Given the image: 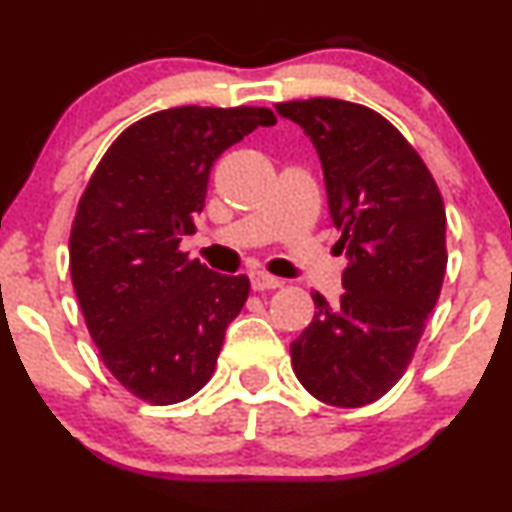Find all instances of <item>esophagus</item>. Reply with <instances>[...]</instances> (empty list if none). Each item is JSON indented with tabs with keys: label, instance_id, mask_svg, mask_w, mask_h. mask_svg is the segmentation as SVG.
<instances>
[{
	"label": "esophagus",
	"instance_id": "obj_1",
	"mask_svg": "<svg viewBox=\"0 0 512 512\" xmlns=\"http://www.w3.org/2000/svg\"><path fill=\"white\" fill-rule=\"evenodd\" d=\"M250 284L255 291H267V289H279L281 279L267 274V272H250Z\"/></svg>",
	"mask_w": 512,
	"mask_h": 512
}]
</instances>
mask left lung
Wrapping results in <instances>:
<instances>
[{
	"label": "left lung",
	"mask_w": 512,
	"mask_h": 512,
	"mask_svg": "<svg viewBox=\"0 0 512 512\" xmlns=\"http://www.w3.org/2000/svg\"><path fill=\"white\" fill-rule=\"evenodd\" d=\"M276 113L313 142L346 250L344 296L332 308L313 293V322L291 342L293 373L320 402L363 407L402 378L438 303L443 197L407 139L366 105L310 98Z\"/></svg>",
	"instance_id": "left-lung-1"
}]
</instances>
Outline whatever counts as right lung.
Here are the masks:
<instances>
[{
    "mask_svg": "<svg viewBox=\"0 0 512 512\" xmlns=\"http://www.w3.org/2000/svg\"><path fill=\"white\" fill-rule=\"evenodd\" d=\"M269 108L182 105L127 127L88 180L69 236V272L103 363L132 395L175 404L207 385L248 276L187 260L214 161Z\"/></svg>",
    "mask_w": 512,
    "mask_h": 512,
    "instance_id": "1",
    "label": "right lung"
}]
</instances>
